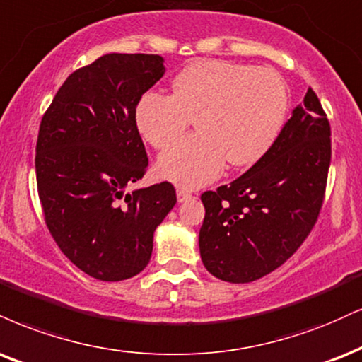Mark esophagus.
Masks as SVG:
<instances>
[{
	"label": "esophagus",
	"instance_id": "esophagus-1",
	"mask_svg": "<svg viewBox=\"0 0 362 362\" xmlns=\"http://www.w3.org/2000/svg\"><path fill=\"white\" fill-rule=\"evenodd\" d=\"M192 197H194V194L189 192V190H185V189H178L177 190L178 202H184V200H189V199H192Z\"/></svg>",
	"mask_w": 362,
	"mask_h": 362
}]
</instances>
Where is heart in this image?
<instances>
[{"label": "heart", "mask_w": 362, "mask_h": 362, "mask_svg": "<svg viewBox=\"0 0 362 362\" xmlns=\"http://www.w3.org/2000/svg\"><path fill=\"white\" fill-rule=\"evenodd\" d=\"M288 111V89L273 69L199 60L173 79V95L146 93L136 126L156 150H167L197 119L199 134L160 156L156 172L200 187L229 167H247L275 143Z\"/></svg>", "instance_id": "obj_1"}]
</instances>
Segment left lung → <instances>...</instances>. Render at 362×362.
<instances>
[{
  "instance_id": "left-lung-1",
  "label": "left lung",
  "mask_w": 362,
  "mask_h": 362,
  "mask_svg": "<svg viewBox=\"0 0 362 362\" xmlns=\"http://www.w3.org/2000/svg\"><path fill=\"white\" fill-rule=\"evenodd\" d=\"M330 123L308 87L269 150L241 177L200 195L204 267L219 280L250 283L280 268L303 245L325 199Z\"/></svg>"
}]
</instances>
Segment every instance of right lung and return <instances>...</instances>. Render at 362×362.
<instances>
[{"label":"right lung","mask_w":362,"mask_h":362,"mask_svg":"<svg viewBox=\"0 0 362 362\" xmlns=\"http://www.w3.org/2000/svg\"><path fill=\"white\" fill-rule=\"evenodd\" d=\"M163 74L160 55H103L74 71L42 116L35 172L43 219L60 251L95 280L138 275L177 202L170 182L128 192L148 170L136 106Z\"/></svg>","instance_id":"1"}]
</instances>
